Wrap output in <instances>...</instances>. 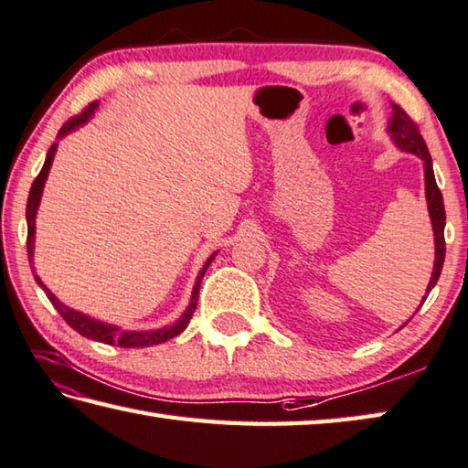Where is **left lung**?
<instances>
[{
	"mask_svg": "<svg viewBox=\"0 0 468 468\" xmlns=\"http://www.w3.org/2000/svg\"><path fill=\"white\" fill-rule=\"evenodd\" d=\"M387 133L390 134L395 145L405 151L413 153L423 161V177H426V200H428V210L431 218V229H434V243H436V260H434V270H431L430 284L426 292L436 286L441 266H444V256H446V243H444V225H446V212H444V200H441V192L436 184L434 177V167H431V157L426 141H423L421 133L410 116H407L401 106L393 104V116H390ZM426 301V296H423Z\"/></svg>",
	"mask_w": 468,
	"mask_h": 468,
	"instance_id": "8db88e82",
	"label": "left lung"
}]
</instances>
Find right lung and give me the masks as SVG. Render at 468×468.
<instances>
[{
  "label": "right lung",
  "instance_id": "obj_1",
  "mask_svg": "<svg viewBox=\"0 0 468 468\" xmlns=\"http://www.w3.org/2000/svg\"><path fill=\"white\" fill-rule=\"evenodd\" d=\"M98 110V101H91V104L83 110L81 114L73 116L71 121H67L61 131H58L57 134V141L67 137V134L78 131L81 124H86L90 118L96 114ZM53 143L50 145L48 153H47V159H45V165H42L40 174L37 176V180H34L32 188H30V194H28V205H27V223H28V237H27V248H28V261L32 266V258H34V239H37V212H38V207H40V197H42V190H45V182L48 177V172H50V165H53V159H55V153H57V147L58 143ZM217 253H212V256L205 261V266H202L200 274L197 278V284H194L192 288V296H190V304L186 307V311L182 313V317L177 319L176 323H172V325H165V327H159V329H149V331H124L121 327L116 325H110V323H104V321H98L93 319L90 315H83V313L75 311L71 307H67V304H63L61 301L57 299V296L48 291V288L45 286V282H42L40 276L37 274V271L32 270L34 278H37L38 286L45 291L47 299L53 303V307L58 311V315H61L67 325L73 327L78 334H81L83 337H90V339H96V342H101V344H110V346H121V347H147V346H157V344H164L167 342V339H172L176 335H180L182 331L188 327V323L194 315V309H197V303H198V291H200V282H202V276H205V271L208 270L210 261L215 260Z\"/></svg>",
  "mask_w": 468,
  "mask_h": 468
}]
</instances>
